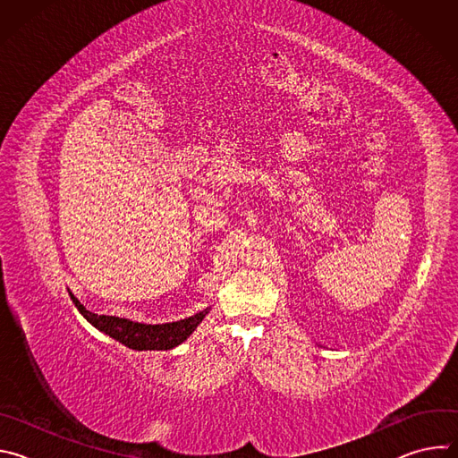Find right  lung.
<instances>
[{
	"mask_svg": "<svg viewBox=\"0 0 458 458\" xmlns=\"http://www.w3.org/2000/svg\"><path fill=\"white\" fill-rule=\"evenodd\" d=\"M72 302L80 310V313L98 328L105 335L115 339L117 343L124 344L130 350L136 352H152V350H174L175 346L182 344L203 322V318L208 315L210 308L195 313L191 317L165 322V324H147L130 320L124 317H112V315H98L87 310L78 297L69 290Z\"/></svg>",
	"mask_w": 458,
	"mask_h": 458,
	"instance_id": "1",
	"label": "right lung"
}]
</instances>
